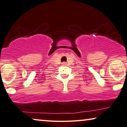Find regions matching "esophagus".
<instances>
[{
  "label": "esophagus",
  "mask_w": 127,
  "mask_h": 127,
  "mask_svg": "<svg viewBox=\"0 0 127 127\" xmlns=\"http://www.w3.org/2000/svg\"><path fill=\"white\" fill-rule=\"evenodd\" d=\"M62 64H63V65H65V62H63V63H62Z\"/></svg>",
  "instance_id": "obj_1"
}]
</instances>
